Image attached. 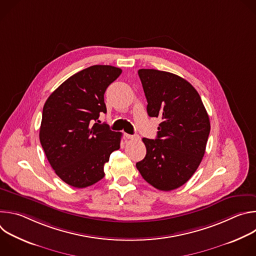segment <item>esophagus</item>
<instances>
[{"mask_svg": "<svg viewBox=\"0 0 256 256\" xmlns=\"http://www.w3.org/2000/svg\"><path fill=\"white\" fill-rule=\"evenodd\" d=\"M124 136L128 140H138V136L136 134H124Z\"/></svg>", "mask_w": 256, "mask_h": 256, "instance_id": "obj_1", "label": "esophagus"}]
</instances>
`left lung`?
Wrapping results in <instances>:
<instances>
[{
  "label": "left lung",
  "instance_id": "8db88e82",
  "mask_svg": "<svg viewBox=\"0 0 256 256\" xmlns=\"http://www.w3.org/2000/svg\"><path fill=\"white\" fill-rule=\"evenodd\" d=\"M147 98V112L161 118L157 138H142L146 157L136 164L142 178L159 190L184 186L206 152L210 118L200 94L184 78L154 68L138 70Z\"/></svg>",
  "mask_w": 256,
  "mask_h": 256
}]
</instances>
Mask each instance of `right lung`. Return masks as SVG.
Wrapping results in <instances>:
<instances>
[{"label": "right lung", "mask_w": 256, "mask_h": 256, "mask_svg": "<svg viewBox=\"0 0 256 256\" xmlns=\"http://www.w3.org/2000/svg\"><path fill=\"white\" fill-rule=\"evenodd\" d=\"M120 74V68L91 66L66 80L44 106L40 144L56 174L70 186L101 180L104 164L120 148L122 132L94 122L106 114L104 93Z\"/></svg>", "instance_id": "add662e5"}]
</instances>
